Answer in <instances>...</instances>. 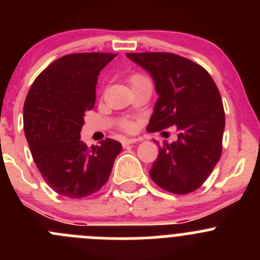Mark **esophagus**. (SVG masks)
<instances>
[{"instance_id":"obj_1","label":"esophagus","mask_w":260,"mask_h":260,"mask_svg":"<svg viewBox=\"0 0 260 260\" xmlns=\"http://www.w3.org/2000/svg\"><path fill=\"white\" fill-rule=\"evenodd\" d=\"M140 141V138H124V140L122 141V145L123 147H127L129 145H133V143L138 142Z\"/></svg>"}]
</instances>
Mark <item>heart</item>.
<instances>
[{
    "label": "heart",
    "mask_w": 260,
    "mask_h": 260,
    "mask_svg": "<svg viewBox=\"0 0 260 260\" xmlns=\"http://www.w3.org/2000/svg\"><path fill=\"white\" fill-rule=\"evenodd\" d=\"M140 77H142V75H140V74H136V75H133L132 78H131V81L132 80H135V79H137V78H140ZM123 127L125 128V129H132V127H133V124L131 122H124L123 123Z\"/></svg>",
    "instance_id": "1"
}]
</instances>
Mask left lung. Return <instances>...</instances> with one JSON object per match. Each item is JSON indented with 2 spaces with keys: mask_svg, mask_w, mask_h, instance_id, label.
I'll list each match as a JSON object with an SVG mask.
<instances>
[{
  "mask_svg": "<svg viewBox=\"0 0 260 260\" xmlns=\"http://www.w3.org/2000/svg\"><path fill=\"white\" fill-rule=\"evenodd\" d=\"M125 55L148 72L156 85L158 99L149 131L171 125L179 131L176 142L159 146L149 176L159 187L177 195L198 190L221 156L225 113L216 84L201 65L180 55Z\"/></svg>",
  "mask_w": 260,
  "mask_h": 260,
  "instance_id": "obj_1",
  "label": "left lung"
}]
</instances>
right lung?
Instances as JSON below:
<instances>
[{"label":"right lung","mask_w":260,"mask_h":260,"mask_svg":"<svg viewBox=\"0 0 260 260\" xmlns=\"http://www.w3.org/2000/svg\"><path fill=\"white\" fill-rule=\"evenodd\" d=\"M114 57L109 52L59 57L26 96L23 131L32 158L46 183L65 198L83 199L102 188L122 149L111 138L91 148L80 140L84 115L95 104L99 73Z\"/></svg>","instance_id":"obj_1"}]
</instances>
